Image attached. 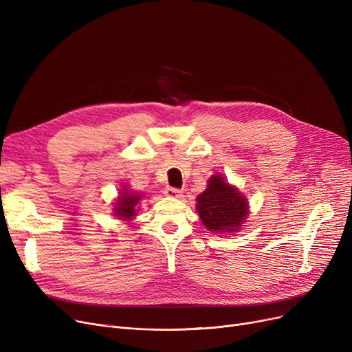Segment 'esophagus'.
I'll return each mask as SVG.
<instances>
[{"instance_id": "1", "label": "esophagus", "mask_w": 352, "mask_h": 352, "mask_svg": "<svg viewBox=\"0 0 352 352\" xmlns=\"http://www.w3.org/2000/svg\"><path fill=\"white\" fill-rule=\"evenodd\" d=\"M181 190L179 188H175V187H166L165 188V191H164V194L166 195V197H173V198H178V197H181Z\"/></svg>"}]
</instances>
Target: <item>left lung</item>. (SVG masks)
I'll return each instance as SVG.
<instances>
[{
  "mask_svg": "<svg viewBox=\"0 0 352 352\" xmlns=\"http://www.w3.org/2000/svg\"><path fill=\"white\" fill-rule=\"evenodd\" d=\"M197 211L206 228L211 231H234L247 218V201L221 175L208 181V188L198 195Z\"/></svg>",
  "mask_w": 352,
  "mask_h": 352,
  "instance_id": "8db88e82",
  "label": "left lung"
}]
</instances>
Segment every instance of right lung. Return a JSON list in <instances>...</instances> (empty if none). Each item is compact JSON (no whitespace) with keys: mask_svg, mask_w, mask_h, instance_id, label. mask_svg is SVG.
Returning a JSON list of instances; mask_svg holds the SVG:
<instances>
[{"mask_svg":"<svg viewBox=\"0 0 352 352\" xmlns=\"http://www.w3.org/2000/svg\"><path fill=\"white\" fill-rule=\"evenodd\" d=\"M121 195L122 197L120 198V201L116 206L117 217H121V219H129V218L135 217V206L138 204L141 197L134 195V194H128L126 191L122 192Z\"/></svg>","mask_w":352,"mask_h":352,"instance_id":"obj_1","label":"right lung"}]
</instances>
